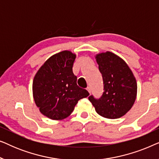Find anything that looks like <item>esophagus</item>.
Returning <instances> with one entry per match:
<instances>
[{
	"label": "esophagus",
	"mask_w": 159,
	"mask_h": 159,
	"mask_svg": "<svg viewBox=\"0 0 159 159\" xmlns=\"http://www.w3.org/2000/svg\"><path fill=\"white\" fill-rule=\"evenodd\" d=\"M87 90H88V93L90 94V93H91V88H90V87H88V88H87Z\"/></svg>",
	"instance_id": "1"
}]
</instances>
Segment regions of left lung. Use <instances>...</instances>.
Here are the masks:
<instances>
[{"label": "left lung", "mask_w": 159, "mask_h": 159, "mask_svg": "<svg viewBox=\"0 0 159 159\" xmlns=\"http://www.w3.org/2000/svg\"><path fill=\"white\" fill-rule=\"evenodd\" d=\"M103 81V93L99 99L88 98L96 112L107 119H118L127 114L137 97V82L125 61L107 51L95 56Z\"/></svg>", "instance_id": "left-lung-1"}]
</instances>
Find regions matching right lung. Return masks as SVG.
<instances>
[{
	"instance_id": "right-lung-1",
	"label": "right lung",
	"mask_w": 159,
	"mask_h": 159,
	"mask_svg": "<svg viewBox=\"0 0 159 159\" xmlns=\"http://www.w3.org/2000/svg\"><path fill=\"white\" fill-rule=\"evenodd\" d=\"M76 55L64 51L51 56L39 69L32 82L36 106L44 116L53 120L68 117L80 99L89 93L77 84L72 67Z\"/></svg>"
}]
</instances>
